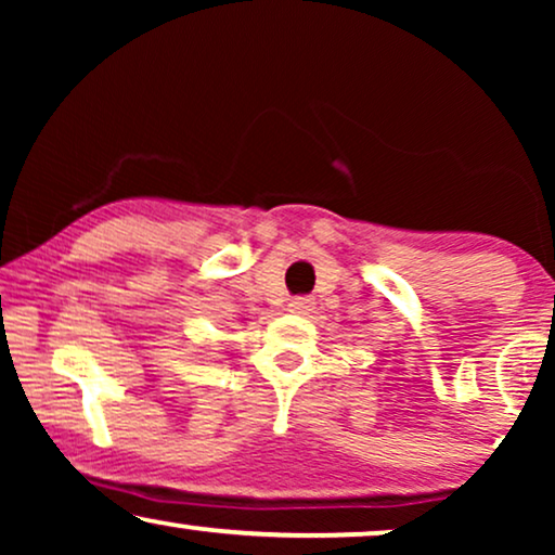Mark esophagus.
I'll return each instance as SVG.
<instances>
[{"instance_id":"obj_1","label":"esophagus","mask_w":555,"mask_h":555,"mask_svg":"<svg viewBox=\"0 0 555 555\" xmlns=\"http://www.w3.org/2000/svg\"><path fill=\"white\" fill-rule=\"evenodd\" d=\"M287 308H291V313H308V310L313 308V300H310V298H293L291 306H287Z\"/></svg>"}]
</instances>
